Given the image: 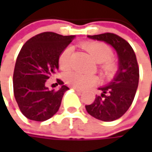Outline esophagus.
Here are the masks:
<instances>
[{
	"instance_id": "esophagus-1",
	"label": "esophagus",
	"mask_w": 152,
	"mask_h": 152,
	"mask_svg": "<svg viewBox=\"0 0 152 152\" xmlns=\"http://www.w3.org/2000/svg\"><path fill=\"white\" fill-rule=\"evenodd\" d=\"M73 89L77 91L78 93H82V92H83V90H81V89H79V88H77V87H73Z\"/></svg>"
}]
</instances>
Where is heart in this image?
Returning <instances> with one entry per match:
<instances>
[{
  "mask_svg": "<svg viewBox=\"0 0 152 152\" xmlns=\"http://www.w3.org/2000/svg\"><path fill=\"white\" fill-rule=\"evenodd\" d=\"M83 47L91 54L97 62H102V68L106 74H113L117 70L116 62L111 59L113 56L112 48L102 42H86L83 44ZM73 47L67 46L61 52L58 58V65L62 70H67L71 66V55ZM66 81L68 85L79 89H89L96 85L99 79L96 75L71 72L66 76Z\"/></svg>",
  "mask_w": 152,
  "mask_h": 152,
  "instance_id": "obj_1",
  "label": "heart"
}]
</instances>
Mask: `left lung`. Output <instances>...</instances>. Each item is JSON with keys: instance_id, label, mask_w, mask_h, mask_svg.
<instances>
[{"instance_id": "left-lung-1", "label": "left lung", "mask_w": 152, "mask_h": 152, "mask_svg": "<svg viewBox=\"0 0 152 152\" xmlns=\"http://www.w3.org/2000/svg\"><path fill=\"white\" fill-rule=\"evenodd\" d=\"M92 39L111 45L118 56V71L109 85L99 88L102 95L96 97L91 105H86L88 113L104 122L118 119L128 111L137 91L140 72L135 53L124 39L113 34L104 33L88 35Z\"/></svg>"}]
</instances>
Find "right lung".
I'll return each mask as SVG.
<instances>
[{
  "mask_svg": "<svg viewBox=\"0 0 152 152\" xmlns=\"http://www.w3.org/2000/svg\"><path fill=\"white\" fill-rule=\"evenodd\" d=\"M74 37L44 32L23 45L15 64L13 92L21 113L27 118L43 122L57 113L68 87L61 85L58 91H50L45 82L58 70L59 56Z\"/></svg>",
  "mask_w": 152,
  "mask_h": 152,
  "instance_id": "1",
  "label": "right lung"
}]
</instances>
